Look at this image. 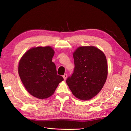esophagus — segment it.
Returning <instances> with one entry per match:
<instances>
[{
  "instance_id": "34e87169",
  "label": "esophagus",
  "mask_w": 131,
  "mask_h": 131,
  "mask_svg": "<svg viewBox=\"0 0 131 131\" xmlns=\"http://www.w3.org/2000/svg\"><path fill=\"white\" fill-rule=\"evenodd\" d=\"M63 78H64V80H66L67 78V74H65L64 75H63Z\"/></svg>"
}]
</instances>
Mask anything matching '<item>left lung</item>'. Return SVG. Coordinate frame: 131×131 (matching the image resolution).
Segmentation results:
<instances>
[{"instance_id":"left-lung-1","label":"left lung","mask_w":131,"mask_h":131,"mask_svg":"<svg viewBox=\"0 0 131 131\" xmlns=\"http://www.w3.org/2000/svg\"><path fill=\"white\" fill-rule=\"evenodd\" d=\"M74 72L66 82L74 96L86 101L100 92L108 75L104 53L94 46L79 47L73 53Z\"/></svg>"}]
</instances>
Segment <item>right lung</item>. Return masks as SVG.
<instances>
[{"label": "right lung", "mask_w": 131, "mask_h": 131, "mask_svg": "<svg viewBox=\"0 0 131 131\" xmlns=\"http://www.w3.org/2000/svg\"><path fill=\"white\" fill-rule=\"evenodd\" d=\"M54 53L50 46L34 47L27 51L19 62L18 74L23 85L39 99L52 96L63 80L57 74L56 65L52 62Z\"/></svg>", "instance_id": "obj_1"}]
</instances>
